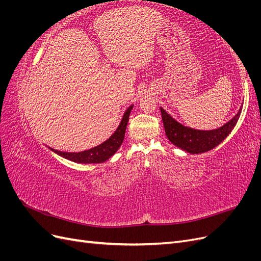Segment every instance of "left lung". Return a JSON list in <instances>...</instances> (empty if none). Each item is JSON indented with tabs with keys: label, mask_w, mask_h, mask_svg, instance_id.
Returning a JSON list of instances; mask_svg holds the SVG:
<instances>
[{
	"label": "left lung",
	"mask_w": 261,
	"mask_h": 261,
	"mask_svg": "<svg viewBox=\"0 0 261 261\" xmlns=\"http://www.w3.org/2000/svg\"><path fill=\"white\" fill-rule=\"evenodd\" d=\"M242 108L243 106H241L238 114L223 126L210 130L188 127V126L177 122L163 108H160V110L165 134H167V137L171 143L188 153L197 154L207 152L209 150L216 148L230 135V133L233 130L239 121L242 113Z\"/></svg>",
	"instance_id": "8db88e82"
}]
</instances>
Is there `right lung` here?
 <instances>
[{
    "label": "right lung",
    "mask_w": 261,
    "mask_h": 261,
    "mask_svg": "<svg viewBox=\"0 0 261 261\" xmlns=\"http://www.w3.org/2000/svg\"><path fill=\"white\" fill-rule=\"evenodd\" d=\"M133 107L134 106L132 105L124 112L120 125L117 126V128L115 129V132L112 134V135L110 136L106 141H103V143L96 147L85 150V151H81V152H64V151H59V150L50 148V147L48 148L52 152L59 154L60 156L64 158V159H67L69 161H73L76 163H82V164L103 163L108 161L123 144L126 126H127L129 114Z\"/></svg>",
    "instance_id": "add662e5"
}]
</instances>
